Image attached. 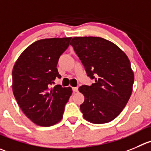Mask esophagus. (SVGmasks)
I'll return each instance as SVG.
<instances>
[{
	"label": "esophagus",
	"mask_w": 151,
	"mask_h": 151,
	"mask_svg": "<svg viewBox=\"0 0 151 151\" xmlns=\"http://www.w3.org/2000/svg\"><path fill=\"white\" fill-rule=\"evenodd\" d=\"M72 90L74 92H77V91H78V88H77V87H73Z\"/></svg>",
	"instance_id": "34e87169"
}]
</instances>
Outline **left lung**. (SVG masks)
Segmentation results:
<instances>
[{"instance_id":"8db88e82","label":"left lung","mask_w":151,"mask_h":151,"mask_svg":"<svg viewBox=\"0 0 151 151\" xmlns=\"http://www.w3.org/2000/svg\"><path fill=\"white\" fill-rule=\"evenodd\" d=\"M81 60L86 74L95 83L83 85L80 110L93 124L112 122L122 112L133 91L134 74L124 52L101 37H74L70 43Z\"/></svg>"}]
</instances>
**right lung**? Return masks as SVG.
I'll use <instances>...</instances> for the list:
<instances>
[{
    "instance_id": "obj_1",
    "label": "right lung",
    "mask_w": 151,
    "mask_h": 151,
    "mask_svg": "<svg viewBox=\"0 0 151 151\" xmlns=\"http://www.w3.org/2000/svg\"><path fill=\"white\" fill-rule=\"evenodd\" d=\"M71 37L51 38L31 44L19 56L12 69V91L22 110L31 122L50 127L61 121L71 87L50 88L56 77L60 56Z\"/></svg>"
}]
</instances>
